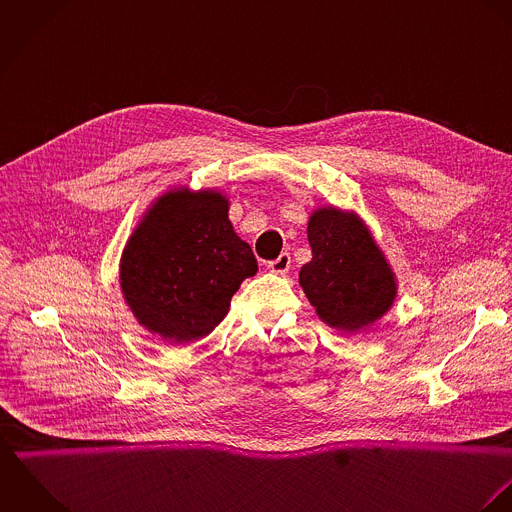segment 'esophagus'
I'll use <instances>...</instances> for the list:
<instances>
[{
  "label": "esophagus",
  "instance_id": "1",
  "mask_svg": "<svg viewBox=\"0 0 512 512\" xmlns=\"http://www.w3.org/2000/svg\"><path fill=\"white\" fill-rule=\"evenodd\" d=\"M290 264H292V258H290L288 252H284V254H280L276 260L268 262V270L274 272V274H278V276H284V274L290 270Z\"/></svg>",
  "mask_w": 512,
  "mask_h": 512
}]
</instances>
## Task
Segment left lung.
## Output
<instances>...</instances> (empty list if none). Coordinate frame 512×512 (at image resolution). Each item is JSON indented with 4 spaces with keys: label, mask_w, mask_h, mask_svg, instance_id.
<instances>
[{
    "label": "left lung",
    "mask_w": 512,
    "mask_h": 512,
    "mask_svg": "<svg viewBox=\"0 0 512 512\" xmlns=\"http://www.w3.org/2000/svg\"><path fill=\"white\" fill-rule=\"evenodd\" d=\"M307 240L311 262L299 270V286L323 323L357 333L392 307L396 274L357 213L315 209L307 222Z\"/></svg>",
    "instance_id": "8db88e82"
}]
</instances>
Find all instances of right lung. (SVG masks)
<instances>
[{"instance_id":"right-lung-1","label":"right lung","mask_w":512,"mask_h":512,"mask_svg":"<svg viewBox=\"0 0 512 512\" xmlns=\"http://www.w3.org/2000/svg\"><path fill=\"white\" fill-rule=\"evenodd\" d=\"M228 207L213 189H171L151 203L124 246L122 295L138 323L171 345L207 337L240 284L258 272Z\"/></svg>"}]
</instances>
